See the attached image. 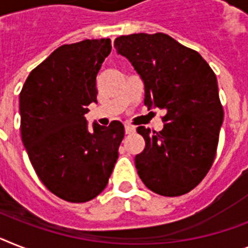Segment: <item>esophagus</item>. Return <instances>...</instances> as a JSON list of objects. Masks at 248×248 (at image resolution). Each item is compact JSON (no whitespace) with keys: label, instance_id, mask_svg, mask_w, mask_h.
Instances as JSON below:
<instances>
[{"label":"esophagus","instance_id":"1","mask_svg":"<svg viewBox=\"0 0 248 248\" xmlns=\"http://www.w3.org/2000/svg\"><path fill=\"white\" fill-rule=\"evenodd\" d=\"M136 132V126L130 125V124H125V133L126 134H133Z\"/></svg>","mask_w":248,"mask_h":248}]
</instances>
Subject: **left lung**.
Listing matches in <instances>:
<instances>
[{
	"mask_svg": "<svg viewBox=\"0 0 248 248\" xmlns=\"http://www.w3.org/2000/svg\"><path fill=\"white\" fill-rule=\"evenodd\" d=\"M118 54L144 83V105L165 110L161 132L138 126L146 147L136 169L153 193L180 196L199 185L216 158L223 106L218 82L205 59L163 32L122 35Z\"/></svg>",
	"mask_w": 248,
	"mask_h": 248,
	"instance_id": "1",
	"label": "left lung"
}]
</instances>
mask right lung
<instances>
[{
    "label": "right lung",
    "instance_id": "1",
    "mask_svg": "<svg viewBox=\"0 0 248 248\" xmlns=\"http://www.w3.org/2000/svg\"><path fill=\"white\" fill-rule=\"evenodd\" d=\"M110 39L64 44L30 72L20 92L21 139L36 175L61 199L86 202L105 189L119 156L124 125L89 128L97 102L96 76Z\"/></svg>",
    "mask_w": 248,
    "mask_h": 248
}]
</instances>
